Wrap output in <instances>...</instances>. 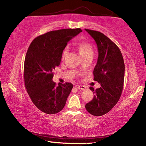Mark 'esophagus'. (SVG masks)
I'll list each match as a JSON object with an SVG mask.
<instances>
[{"instance_id":"34e87169","label":"esophagus","mask_w":146,"mask_h":146,"mask_svg":"<svg viewBox=\"0 0 146 146\" xmlns=\"http://www.w3.org/2000/svg\"><path fill=\"white\" fill-rule=\"evenodd\" d=\"M75 87L76 88H78V90H84L86 89V87L84 86H80V85H76Z\"/></svg>"}]
</instances>
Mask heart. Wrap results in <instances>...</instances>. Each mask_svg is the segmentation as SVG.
<instances>
[{
    "label": "heart",
    "mask_w": 146,
    "mask_h": 146,
    "mask_svg": "<svg viewBox=\"0 0 146 146\" xmlns=\"http://www.w3.org/2000/svg\"><path fill=\"white\" fill-rule=\"evenodd\" d=\"M77 48L79 51V53H80V55L81 56L86 55V54H87L88 53L93 52V49L92 48H91V46L90 44L86 42L79 43L77 46ZM66 53H67V49H65V50L63 51L62 56H65Z\"/></svg>",
    "instance_id": "obj_1"
}]
</instances>
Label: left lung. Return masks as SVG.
<instances>
[{"mask_svg": "<svg viewBox=\"0 0 146 146\" xmlns=\"http://www.w3.org/2000/svg\"><path fill=\"white\" fill-rule=\"evenodd\" d=\"M97 45L98 57L93 71L94 80L100 88L93 91L92 100L86 104L88 111L94 116L108 113L119 100L124 80L125 65L118 47L105 35L99 31L85 29Z\"/></svg>", "mask_w": 146, "mask_h": 146, "instance_id": "1", "label": "left lung"}]
</instances>
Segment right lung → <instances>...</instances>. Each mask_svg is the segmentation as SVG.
I'll return each instance as SVG.
<instances>
[{"label": "right lung", "instance_id": "right-lung-1", "mask_svg": "<svg viewBox=\"0 0 146 146\" xmlns=\"http://www.w3.org/2000/svg\"><path fill=\"white\" fill-rule=\"evenodd\" d=\"M80 28L49 31L32 41L27 51L24 78L27 92L35 106L46 114L62 110L73 87L70 82L56 85L53 70L60 65L68 42L82 32Z\"/></svg>", "mask_w": 146, "mask_h": 146}]
</instances>
